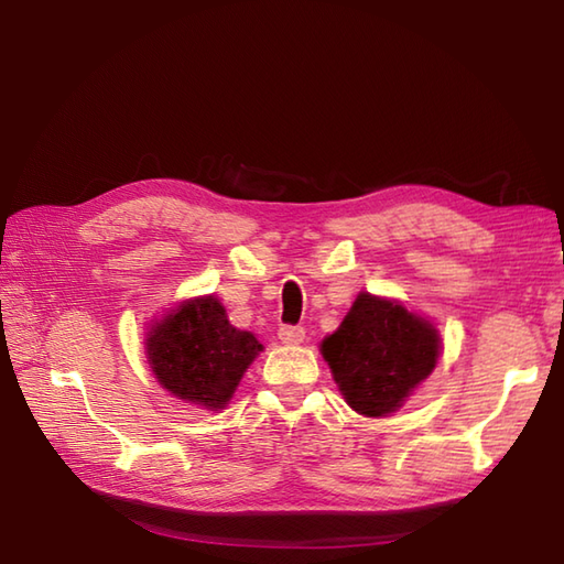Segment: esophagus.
<instances>
[{"label": "esophagus", "instance_id": "obj_1", "mask_svg": "<svg viewBox=\"0 0 564 564\" xmlns=\"http://www.w3.org/2000/svg\"><path fill=\"white\" fill-rule=\"evenodd\" d=\"M279 339L285 346H297V344H303V339H305V329L303 327H281Z\"/></svg>", "mask_w": 564, "mask_h": 564}]
</instances>
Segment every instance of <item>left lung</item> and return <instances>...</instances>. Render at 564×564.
I'll return each mask as SVG.
<instances>
[{
	"label": "left lung",
	"instance_id": "8db88e82",
	"mask_svg": "<svg viewBox=\"0 0 564 564\" xmlns=\"http://www.w3.org/2000/svg\"><path fill=\"white\" fill-rule=\"evenodd\" d=\"M319 351L354 412L388 416L434 373L441 334L400 301L361 291Z\"/></svg>",
	"mask_w": 564,
	"mask_h": 564
}]
</instances>
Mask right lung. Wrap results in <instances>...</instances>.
<instances>
[{
	"label": "right lung",
	"mask_w": 564,
	"mask_h": 564,
	"mask_svg": "<svg viewBox=\"0 0 564 564\" xmlns=\"http://www.w3.org/2000/svg\"><path fill=\"white\" fill-rule=\"evenodd\" d=\"M263 344L227 319L215 295L188 297L162 319H152L145 354L154 378L174 398L220 412Z\"/></svg>",
	"instance_id": "right-lung-1"
}]
</instances>
